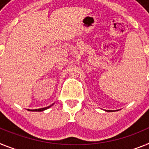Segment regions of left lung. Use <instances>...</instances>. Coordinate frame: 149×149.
Here are the masks:
<instances>
[{
  "label": "left lung",
  "mask_w": 149,
  "mask_h": 149,
  "mask_svg": "<svg viewBox=\"0 0 149 149\" xmlns=\"http://www.w3.org/2000/svg\"><path fill=\"white\" fill-rule=\"evenodd\" d=\"M106 112H114V111H118V110H105Z\"/></svg>",
  "instance_id": "obj_1"
}]
</instances>
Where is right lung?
<instances>
[{"instance_id":"1","label":"right lung","mask_w":149,"mask_h":149,"mask_svg":"<svg viewBox=\"0 0 149 149\" xmlns=\"http://www.w3.org/2000/svg\"><path fill=\"white\" fill-rule=\"evenodd\" d=\"M54 105V103H52V105L49 106V107H45V108H40V109H28V111H32V112H42V111H44L46 110V109H47L50 108L51 107H52V106Z\"/></svg>"}]
</instances>
